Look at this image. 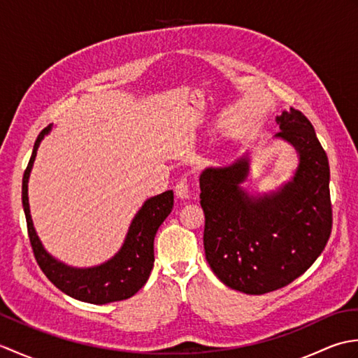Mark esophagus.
<instances>
[{"label": "esophagus", "instance_id": "1", "mask_svg": "<svg viewBox=\"0 0 358 358\" xmlns=\"http://www.w3.org/2000/svg\"><path fill=\"white\" fill-rule=\"evenodd\" d=\"M175 195H177V199H180V200L189 199V186L185 180H181L177 185H175Z\"/></svg>", "mask_w": 358, "mask_h": 358}]
</instances>
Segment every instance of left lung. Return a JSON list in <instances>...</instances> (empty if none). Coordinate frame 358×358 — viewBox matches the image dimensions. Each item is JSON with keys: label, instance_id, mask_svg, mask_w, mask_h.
Returning <instances> with one entry per match:
<instances>
[{"label": "left lung", "instance_id": "1", "mask_svg": "<svg viewBox=\"0 0 358 358\" xmlns=\"http://www.w3.org/2000/svg\"><path fill=\"white\" fill-rule=\"evenodd\" d=\"M275 120V136L300 157L278 191L250 195L241 187L249 158L200 175L206 260L226 286L250 295L277 291L305 273L332 229L329 163L313 124L292 108Z\"/></svg>", "mask_w": 358, "mask_h": 358}]
</instances>
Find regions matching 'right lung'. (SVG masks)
Returning a JSON list of instances; mask_svg holds the SVG:
<instances>
[{
    "mask_svg": "<svg viewBox=\"0 0 358 358\" xmlns=\"http://www.w3.org/2000/svg\"><path fill=\"white\" fill-rule=\"evenodd\" d=\"M50 129L52 126H48L38 135L32 157L22 175V208H24L29 240L34 249L35 260L44 275L59 291L72 299L92 303V305H106V303L131 299L146 285L150 271L154 268V238L158 227L173 208V192L166 191L144 201L132 220L123 246L110 260L85 269L71 268L58 262L43 248L38 238L32 217H30L27 196L29 175L32 171L38 146L44 135L50 132Z\"/></svg>",
    "mask_w": 358,
    "mask_h": 358,
    "instance_id": "obj_1",
    "label": "right lung"
}]
</instances>
